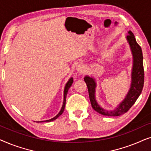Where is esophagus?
Returning <instances> with one entry per match:
<instances>
[{
  "label": "esophagus",
  "mask_w": 151,
  "mask_h": 151,
  "mask_svg": "<svg viewBox=\"0 0 151 151\" xmlns=\"http://www.w3.org/2000/svg\"><path fill=\"white\" fill-rule=\"evenodd\" d=\"M76 69H77V71L78 72H80V73H84V69L82 65H78L77 68H76Z\"/></svg>",
  "instance_id": "esophagus-1"
}]
</instances>
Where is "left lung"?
I'll list each match as a JSON object with an SVG mask.
<instances>
[{
	"label": "left lung",
	"mask_w": 151,
	"mask_h": 151,
	"mask_svg": "<svg viewBox=\"0 0 151 151\" xmlns=\"http://www.w3.org/2000/svg\"><path fill=\"white\" fill-rule=\"evenodd\" d=\"M128 36L126 37L129 43L133 56V67L131 71V82L130 88L124 100L117 105L114 110H106L100 106L96 100V88L97 83L96 79L92 76H86L84 78L87 86L89 99L92 108L98 113L105 116L115 117L124 114L133 106L137 99L141 94L144 86V71L143 66V54L141 47L136 42L135 36L131 31L128 32Z\"/></svg>",
	"instance_id": "1"
}]
</instances>
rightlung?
<instances>
[{"label": "right lung", "instance_id": "1", "mask_svg": "<svg viewBox=\"0 0 151 151\" xmlns=\"http://www.w3.org/2000/svg\"><path fill=\"white\" fill-rule=\"evenodd\" d=\"M73 78H69V80H68V82L65 84V88H64V99H63V106H62V108L60 109V112L58 113V114H57L54 117H53V118H51V119H47V120H45V121L36 122H49L53 121V120H55V119H56L58 117L60 116V115H61L62 114H63V113L64 112V110H65V104H66V98H67V95L68 91H69V88L71 86L72 84H73Z\"/></svg>", "mask_w": 151, "mask_h": 151}]
</instances>
